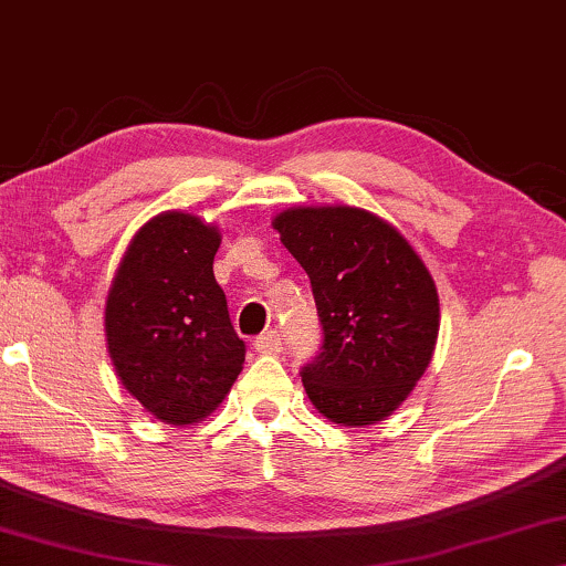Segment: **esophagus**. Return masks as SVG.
Segmentation results:
<instances>
[{
	"label": "esophagus",
	"instance_id": "obj_1",
	"mask_svg": "<svg viewBox=\"0 0 566 566\" xmlns=\"http://www.w3.org/2000/svg\"><path fill=\"white\" fill-rule=\"evenodd\" d=\"M253 346H256L259 354H280L282 336L276 331H266V333H261L256 340H253Z\"/></svg>",
	"mask_w": 566,
	"mask_h": 566
}]
</instances>
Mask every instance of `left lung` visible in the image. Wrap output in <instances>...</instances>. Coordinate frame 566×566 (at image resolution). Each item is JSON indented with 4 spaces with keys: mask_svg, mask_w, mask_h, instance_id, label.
<instances>
[{
    "mask_svg": "<svg viewBox=\"0 0 566 566\" xmlns=\"http://www.w3.org/2000/svg\"><path fill=\"white\" fill-rule=\"evenodd\" d=\"M313 284L323 346L302 369L333 423H379L408 400L439 338V292L392 222L361 207H290L272 220Z\"/></svg>",
    "mask_w": 566,
    "mask_h": 566,
    "instance_id": "8db88e82",
    "label": "left lung"
}]
</instances>
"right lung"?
<instances>
[{"label":"right lung","mask_w":566,"mask_h":566,"mask_svg":"<svg viewBox=\"0 0 566 566\" xmlns=\"http://www.w3.org/2000/svg\"><path fill=\"white\" fill-rule=\"evenodd\" d=\"M220 230L192 212L150 218L127 243L105 305L107 352L123 387L169 426L220 408L245 361L212 261Z\"/></svg>","instance_id":"1"}]
</instances>
